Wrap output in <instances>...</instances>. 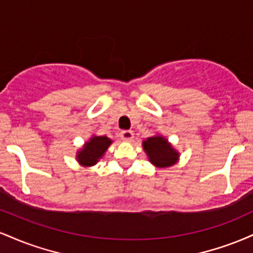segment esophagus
I'll return each instance as SVG.
<instances>
[{
  "label": "esophagus",
  "instance_id": "esophagus-1",
  "mask_svg": "<svg viewBox=\"0 0 253 253\" xmlns=\"http://www.w3.org/2000/svg\"><path fill=\"white\" fill-rule=\"evenodd\" d=\"M121 139L125 141H132V139L134 138V133L132 130H123L121 132Z\"/></svg>",
  "mask_w": 253,
  "mask_h": 253
}]
</instances>
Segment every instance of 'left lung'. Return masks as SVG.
Returning a JSON list of instances; mask_svg holds the SVG:
<instances>
[{"label":"left lung","mask_w":253,"mask_h":253,"mask_svg":"<svg viewBox=\"0 0 253 253\" xmlns=\"http://www.w3.org/2000/svg\"><path fill=\"white\" fill-rule=\"evenodd\" d=\"M144 150L149 156L150 162L159 168H167L175 164L178 153L168 144L162 136H152L143 143Z\"/></svg>","instance_id":"obj_1"}]
</instances>
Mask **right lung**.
<instances>
[{"label": "right lung", "mask_w": 253, "mask_h": 253, "mask_svg": "<svg viewBox=\"0 0 253 253\" xmlns=\"http://www.w3.org/2000/svg\"><path fill=\"white\" fill-rule=\"evenodd\" d=\"M110 143H112V140L107 136H94V138H91V140L85 144L82 151L78 152V162L82 165H85V167L96 164L98 159L103 156V153L108 149Z\"/></svg>", "instance_id": "right-lung-1"}]
</instances>
